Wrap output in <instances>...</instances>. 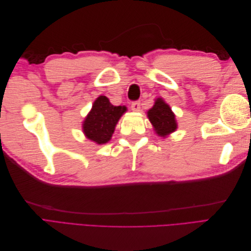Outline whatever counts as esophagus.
<instances>
[{
	"label": "esophagus",
	"mask_w": 251,
	"mask_h": 251,
	"mask_svg": "<svg viewBox=\"0 0 251 251\" xmlns=\"http://www.w3.org/2000/svg\"><path fill=\"white\" fill-rule=\"evenodd\" d=\"M131 109L134 112H138L140 110V102L139 101H133L131 103Z\"/></svg>",
	"instance_id": "esophagus-1"
}]
</instances>
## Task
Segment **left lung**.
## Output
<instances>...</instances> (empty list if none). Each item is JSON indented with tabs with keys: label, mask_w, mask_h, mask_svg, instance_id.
Listing matches in <instances>:
<instances>
[{
	"label": "left lung",
	"mask_w": 251,
	"mask_h": 251,
	"mask_svg": "<svg viewBox=\"0 0 251 251\" xmlns=\"http://www.w3.org/2000/svg\"><path fill=\"white\" fill-rule=\"evenodd\" d=\"M148 117L156 133L161 137H166L169 134L176 131L177 123L175 114L162 98H157L153 108L148 111Z\"/></svg>",
	"instance_id": "1"
}]
</instances>
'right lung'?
<instances>
[{"label":"right lung","instance_id":"add662e5","mask_svg":"<svg viewBox=\"0 0 251 251\" xmlns=\"http://www.w3.org/2000/svg\"><path fill=\"white\" fill-rule=\"evenodd\" d=\"M126 111L125 105L115 107L110 102L108 97L100 96L83 121V133L87 138L97 144L107 143L112 137L119 118Z\"/></svg>","mask_w":251,"mask_h":251}]
</instances>
